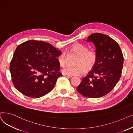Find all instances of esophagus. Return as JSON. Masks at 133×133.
Returning a JSON list of instances; mask_svg holds the SVG:
<instances>
[{"label":"esophagus","instance_id":"esophagus-1","mask_svg":"<svg viewBox=\"0 0 133 133\" xmlns=\"http://www.w3.org/2000/svg\"><path fill=\"white\" fill-rule=\"evenodd\" d=\"M63 76H64L68 77V78H71L72 77V76H69V75H65V74H63Z\"/></svg>","mask_w":133,"mask_h":133}]
</instances>
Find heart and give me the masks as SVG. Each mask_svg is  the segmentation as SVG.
I'll return each mask as SVG.
<instances>
[{
  "mask_svg": "<svg viewBox=\"0 0 133 133\" xmlns=\"http://www.w3.org/2000/svg\"><path fill=\"white\" fill-rule=\"evenodd\" d=\"M71 51L79 56V58L76 66L67 65L62 69L63 74L69 76H78L83 74L88 69L92 68L95 65L97 59V54L94 50H89L88 47L82 44L77 43L71 48ZM58 62L61 66H64L66 62L65 54L62 53L58 57Z\"/></svg>",
  "mask_w": 133,
  "mask_h": 133,
  "instance_id": "b5f03b06",
  "label": "heart"
}]
</instances>
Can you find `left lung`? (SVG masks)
Returning <instances> with one entry per match:
<instances>
[{"mask_svg":"<svg viewBox=\"0 0 133 133\" xmlns=\"http://www.w3.org/2000/svg\"><path fill=\"white\" fill-rule=\"evenodd\" d=\"M96 48L97 59L92 70L77 88L82 95L90 98L103 96L111 91L121 77L123 56L118 44L104 34L95 33L88 37Z\"/></svg>","mask_w":133,"mask_h":133,"instance_id":"left-lung-1","label":"left lung"}]
</instances>
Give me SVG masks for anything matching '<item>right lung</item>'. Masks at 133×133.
I'll list each match as a JSON object with an SVG mask.
<instances>
[{
	"mask_svg": "<svg viewBox=\"0 0 133 133\" xmlns=\"http://www.w3.org/2000/svg\"><path fill=\"white\" fill-rule=\"evenodd\" d=\"M61 54L43 41L30 40L19 45L10 66L16 89L32 98L41 97L51 91L62 75L57 58Z\"/></svg>",
	"mask_w": 133,
	"mask_h": 133,
	"instance_id": "add662e5",
	"label": "right lung"
}]
</instances>
